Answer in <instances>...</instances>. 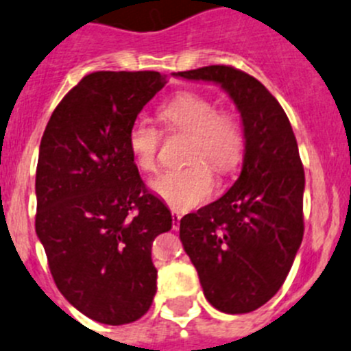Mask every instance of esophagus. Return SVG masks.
Instances as JSON below:
<instances>
[{"instance_id":"esophagus-1","label":"esophagus","mask_w":351,"mask_h":351,"mask_svg":"<svg viewBox=\"0 0 351 351\" xmlns=\"http://www.w3.org/2000/svg\"><path fill=\"white\" fill-rule=\"evenodd\" d=\"M180 220H182V213L173 211V228H175V230L180 227Z\"/></svg>"}]
</instances>
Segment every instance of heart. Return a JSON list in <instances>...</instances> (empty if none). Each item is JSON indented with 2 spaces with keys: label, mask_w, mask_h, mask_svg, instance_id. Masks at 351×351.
Here are the masks:
<instances>
[{
  "label": "heart",
  "mask_w": 351,
  "mask_h": 351,
  "mask_svg": "<svg viewBox=\"0 0 351 351\" xmlns=\"http://www.w3.org/2000/svg\"><path fill=\"white\" fill-rule=\"evenodd\" d=\"M162 123L173 131L189 133L185 168L166 169L150 182V189L171 208L186 211L208 201L215 192V176L232 171L244 154V131L237 117L218 112L215 101L192 91H183L160 107ZM160 133L147 119H136L128 130V150L142 171L150 173L157 166Z\"/></svg>",
  "instance_id": "heart-1"
}]
</instances>
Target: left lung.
Instances as JSON below:
<instances>
[{"label":"left lung","instance_id":"left-lung-1","mask_svg":"<svg viewBox=\"0 0 351 351\" xmlns=\"http://www.w3.org/2000/svg\"><path fill=\"white\" fill-rule=\"evenodd\" d=\"M176 77L220 84L244 126L242 171L218 201L180 220V241L216 310L250 313L286 280L303 241L304 171L289 119L253 76L208 65Z\"/></svg>","mask_w":351,"mask_h":351}]
</instances>
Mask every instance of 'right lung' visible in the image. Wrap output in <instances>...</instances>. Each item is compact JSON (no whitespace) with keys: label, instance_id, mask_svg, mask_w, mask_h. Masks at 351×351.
Masks as SVG:
<instances>
[{"label":"right lung","instance_id":"obj_1","mask_svg":"<svg viewBox=\"0 0 351 351\" xmlns=\"http://www.w3.org/2000/svg\"><path fill=\"white\" fill-rule=\"evenodd\" d=\"M165 84L154 71L88 74L39 145L36 234L58 291L100 324L138 320L157 289L150 250L173 216L140 178L128 130Z\"/></svg>","mask_w":351,"mask_h":351}]
</instances>
